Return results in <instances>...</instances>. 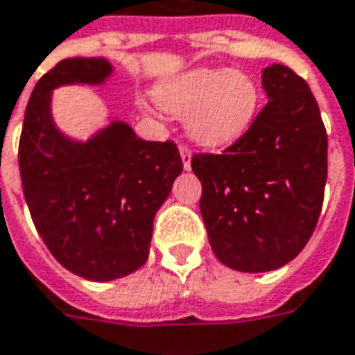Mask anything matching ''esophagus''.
I'll return each mask as SVG.
<instances>
[{
	"instance_id": "obj_1",
	"label": "esophagus",
	"mask_w": 355,
	"mask_h": 355,
	"mask_svg": "<svg viewBox=\"0 0 355 355\" xmlns=\"http://www.w3.org/2000/svg\"><path fill=\"white\" fill-rule=\"evenodd\" d=\"M180 157H182V167H184V171L192 169V152L186 146H180Z\"/></svg>"
}]
</instances>
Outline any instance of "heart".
I'll return each instance as SVG.
<instances>
[{
  "mask_svg": "<svg viewBox=\"0 0 355 355\" xmlns=\"http://www.w3.org/2000/svg\"><path fill=\"white\" fill-rule=\"evenodd\" d=\"M153 98L165 111L182 117L188 136L203 148L236 142L254 123L259 88L248 73L194 69L161 83Z\"/></svg>",
  "mask_w": 355,
  "mask_h": 355,
  "instance_id": "1",
  "label": "heart"
}]
</instances>
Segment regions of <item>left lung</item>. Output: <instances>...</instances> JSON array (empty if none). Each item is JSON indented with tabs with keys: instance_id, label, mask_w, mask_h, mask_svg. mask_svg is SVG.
<instances>
[{
	"instance_id": "8db88e82",
	"label": "left lung",
	"mask_w": 355,
	"mask_h": 355,
	"mask_svg": "<svg viewBox=\"0 0 355 355\" xmlns=\"http://www.w3.org/2000/svg\"><path fill=\"white\" fill-rule=\"evenodd\" d=\"M261 84L267 105L246 135L192 157L213 254L242 272L275 271L304 250L327 182V132L307 83L272 63Z\"/></svg>"
}]
</instances>
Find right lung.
Here are the masks:
<instances>
[{
  "label": "right lung",
  "instance_id": "right-lung-1",
  "mask_svg": "<svg viewBox=\"0 0 355 355\" xmlns=\"http://www.w3.org/2000/svg\"><path fill=\"white\" fill-rule=\"evenodd\" d=\"M113 71L103 57L59 61L32 90L19 144L22 192L38 234L65 269L94 282L123 279L148 261L155 213L182 173L175 144L142 140L125 121L88 140L55 125V88L100 86Z\"/></svg>",
  "mask_w": 355,
  "mask_h": 355
}]
</instances>
